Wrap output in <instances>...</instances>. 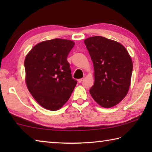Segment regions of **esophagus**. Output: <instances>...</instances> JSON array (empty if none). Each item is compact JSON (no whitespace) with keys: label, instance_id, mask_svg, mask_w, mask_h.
Masks as SVG:
<instances>
[{"label":"esophagus","instance_id":"1","mask_svg":"<svg viewBox=\"0 0 152 152\" xmlns=\"http://www.w3.org/2000/svg\"><path fill=\"white\" fill-rule=\"evenodd\" d=\"M84 80V78H80V79H78V82H79V83H80V82H82V80Z\"/></svg>","mask_w":152,"mask_h":152}]
</instances>
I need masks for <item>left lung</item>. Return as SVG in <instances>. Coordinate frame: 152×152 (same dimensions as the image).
Instances as JSON below:
<instances>
[{
    "mask_svg": "<svg viewBox=\"0 0 152 152\" xmlns=\"http://www.w3.org/2000/svg\"><path fill=\"white\" fill-rule=\"evenodd\" d=\"M84 43L94 69V84L90 93L101 107L115 106L124 99L129 88L132 58L121 43L101 36L87 38Z\"/></svg>",
    "mask_w": 152,
    "mask_h": 152,
    "instance_id": "left-lung-1",
    "label": "left lung"
}]
</instances>
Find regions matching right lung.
<instances>
[{"instance_id": "right-lung-1", "label": "right lung", "mask_w": 152, "mask_h": 152, "mask_svg": "<svg viewBox=\"0 0 152 152\" xmlns=\"http://www.w3.org/2000/svg\"><path fill=\"white\" fill-rule=\"evenodd\" d=\"M72 41L53 39L38 43L25 60L28 90L41 106L60 109L68 101L77 81L72 78L67 57Z\"/></svg>"}]
</instances>
